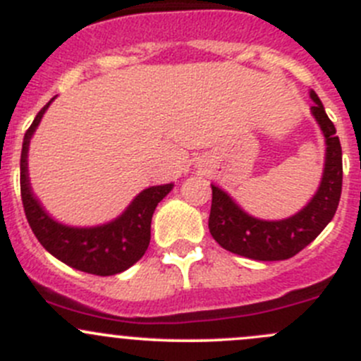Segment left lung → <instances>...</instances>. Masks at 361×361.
<instances>
[{
    "instance_id": "obj_1",
    "label": "left lung",
    "mask_w": 361,
    "mask_h": 361,
    "mask_svg": "<svg viewBox=\"0 0 361 361\" xmlns=\"http://www.w3.org/2000/svg\"><path fill=\"white\" fill-rule=\"evenodd\" d=\"M311 115L325 137V164L314 195L302 209L283 220H264L243 209L228 192L211 183L213 201L209 232L214 241L231 253L260 262L286 260L314 241L336 214L342 190V148L332 120L314 90Z\"/></svg>"
}]
</instances>
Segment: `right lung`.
<instances>
[{
    "label": "right lung",
    "instance_id": "right-lung-1",
    "mask_svg": "<svg viewBox=\"0 0 361 361\" xmlns=\"http://www.w3.org/2000/svg\"><path fill=\"white\" fill-rule=\"evenodd\" d=\"M54 99L56 97L39 110L24 136L20 154V194L25 218L39 245L63 264L96 276L118 274L127 271L145 255L150 245V227L155 207L173 190L174 183L145 188L118 216L106 224L75 227L56 220L32 192L27 167L29 145Z\"/></svg>",
    "mask_w": 361,
    "mask_h": 361
}]
</instances>
